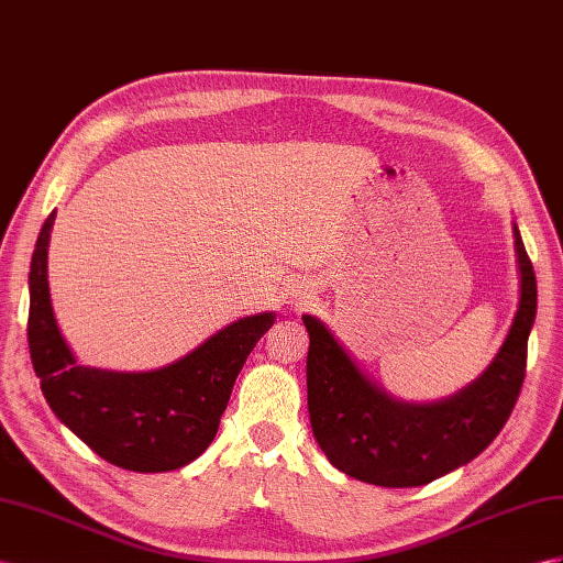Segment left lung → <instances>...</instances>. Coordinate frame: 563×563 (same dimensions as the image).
<instances>
[{
	"instance_id": "8db88e82",
	"label": "left lung",
	"mask_w": 563,
	"mask_h": 563,
	"mask_svg": "<svg viewBox=\"0 0 563 563\" xmlns=\"http://www.w3.org/2000/svg\"><path fill=\"white\" fill-rule=\"evenodd\" d=\"M521 301L495 362L459 395L438 405H405L354 366L330 330L301 316L309 330L307 397L313 438L328 461L356 481L419 487L468 464L507 423L526 378L528 335L538 283L514 223Z\"/></svg>"
}]
</instances>
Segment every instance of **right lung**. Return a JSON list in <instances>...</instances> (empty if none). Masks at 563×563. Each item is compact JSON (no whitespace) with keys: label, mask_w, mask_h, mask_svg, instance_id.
<instances>
[{"label":"right lung","mask_w":563,"mask_h":563,"mask_svg":"<svg viewBox=\"0 0 563 563\" xmlns=\"http://www.w3.org/2000/svg\"><path fill=\"white\" fill-rule=\"evenodd\" d=\"M54 216L52 211L40 230L27 276V347L49 409L119 468L164 473L190 464L216 438L238 373L276 313L230 323L180 362L158 371L78 366L49 301L47 247Z\"/></svg>","instance_id":"obj_1"}]
</instances>
